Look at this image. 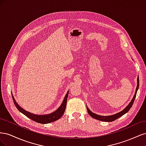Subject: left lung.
<instances>
[{"label":"left lung","instance_id":"left-lung-1","mask_svg":"<svg viewBox=\"0 0 146 146\" xmlns=\"http://www.w3.org/2000/svg\"><path fill=\"white\" fill-rule=\"evenodd\" d=\"M139 77H138V78H137V86H136V88L135 93L133 98V99H131V100L130 102L129 103V104L124 109L122 110L121 111L119 112L116 114H113V115H110V116H100V115H98V114H97L96 113H92L91 111V110L88 108L87 105H86V108H87L88 113H89V114L92 117H93L96 119H98V120H99V121H104V122H112V121H115L116 119H118L119 117H121L123 115V114H125V113H127L128 111H129L130 109L132 107V105H133V104L134 102L135 99L136 98L137 91H138V88H139Z\"/></svg>","mask_w":146,"mask_h":146}]
</instances>
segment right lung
<instances>
[{
    "label": "right lung",
    "mask_w": 146,
    "mask_h": 146,
    "mask_svg": "<svg viewBox=\"0 0 146 146\" xmlns=\"http://www.w3.org/2000/svg\"><path fill=\"white\" fill-rule=\"evenodd\" d=\"M69 91L67 92V93H66V96H64L63 101L62 102V103H61L59 108L57 110H56L55 111L47 114H35L26 111V110L21 107L18 105V104L16 102V100L15 99V98L13 96V94H11V95H12V98H13V102H14V104L16 106V107L20 112L24 114V115H25L27 117L32 119V120L38 123L44 124V123H50L58 120V119H59L63 115L65 109H66V103H67Z\"/></svg>",
    "instance_id": "1"
}]
</instances>
